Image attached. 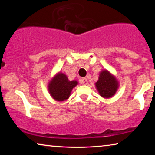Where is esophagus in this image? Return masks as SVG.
Instances as JSON below:
<instances>
[{
    "mask_svg": "<svg viewBox=\"0 0 155 155\" xmlns=\"http://www.w3.org/2000/svg\"><path fill=\"white\" fill-rule=\"evenodd\" d=\"M80 83L83 84H88L87 79L86 78H82V79H80Z\"/></svg>",
    "mask_w": 155,
    "mask_h": 155,
    "instance_id": "esophagus-1",
    "label": "esophagus"
}]
</instances>
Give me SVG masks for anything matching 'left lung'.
<instances>
[{
	"label": "left lung",
	"mask_w": 155,
	"mask_h": 155,
	"mask_svg": "<svg viewBox=\"0 0 155 155\" xmlns=\"http://www.w3.org/2000/svg\"><path fill=\"white\" fill-rule=\"evenodd\" d=\"M95 87L101 97L109 99L116 94L119 87V82L116 76L105 69L99 73V79L95 82Z\"/></svg>",
	"instance_id": "1"
}]
</instances>
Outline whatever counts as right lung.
Here are the masks:
<instances>
[{
	"mask_svg": "<svg viewBox=\"0 0 155 155\" xmlns=\"http://www.w3.org/2000/svg\"><path fill=\"white\" fill-rule=\"evenodd\" d=\"M78 84L77 80L71 81L66 75L58 72L48 82V90L54 100L63 101L69 98L73 89Z\"/></svg>",
	"mask_w": 155,
	"mask_h": 155,
	"instance_id": "1",
	"label": "right lung"
}]
</instances>
